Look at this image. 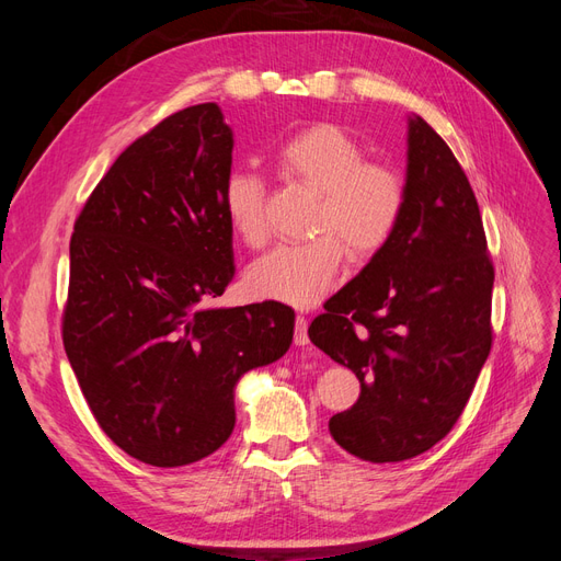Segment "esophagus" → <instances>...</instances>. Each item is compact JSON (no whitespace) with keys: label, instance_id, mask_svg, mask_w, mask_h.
I'll return each mask as SVG.
<instances>
[{"label":"esophagus","instance_id":"esophagus-1","mask_svg":"<svg viewBox=\"0 0 561 561\" xmlns=\"http://www.w3.org/2000/svg\"><path fill=\"white\" fill-rule=\"evenodd\" d=\"M295 344L297 346L309 344V320L304 316H297V320H295Z\"/></svg>","mask_w":561,"mask_h":561}]
</instances>
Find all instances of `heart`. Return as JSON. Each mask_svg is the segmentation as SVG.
<instances>
[{
	"instance_id": "b5f03b06",
	"label": "heart",
	"mask_w": 561,
	"mask_h": 561,
	"mask_svg": "<svg viewBox=\"0 0 561 561\" xmlns=\"http://www.w3.org/2000/svg\"><path fill=\"white\" fill-rule=\"evenodd\" d=\"M278 173L318 194L307 243L276 245L252 262V297L307 309L325 297L344 264L371 260L393 239L407 208V180L396 165L367 159L365 145L336 124H313L274 151ZM222 208L239 239L257 248L266 239V184L233 168L222 182Z\"/></svg>"
}]
</instances>
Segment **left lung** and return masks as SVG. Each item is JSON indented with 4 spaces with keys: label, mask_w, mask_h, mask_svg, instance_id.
<instances>
[{
    "label": "left lung",
    "mask_w": 561,
    "mask_h": 561,
    "mask_svg": "<svg viewBox=\"0 0 561 561\" xmlns=\"http://www.w3.org/2000/svg\"><path fill=\"white\" fill-rule=\"evenodd\" d=\"M407 159L396 236L309 328L360 381L358 402L330 419V433L369 463L435 447L463 414L494 342V262L463 168L421 116L410 122Z\"/></svg>",
    "instance_id": "obj_1"
}]
</instances>
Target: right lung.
Masks as SVG:
<instances>
[{
  "label": "right lung",
  "instance_id": "add662e5",
  "mask_svg": "<svg viewBox=\"0 0 561 561\" xmlns=\"http://www.w3.org/2000/svg\"><path fill=\"white\" fill-rule=\"evenodd\" d=\"M231 149L215 103L165 116L118 154L70 241L65 353L98 426L157 468L222 447L236 381L293 344L287 304L203 309L236 274L222 208Z\"/></svg>",
  "mask_w": 561,
  "mask_h": 561
}]
</instances>
